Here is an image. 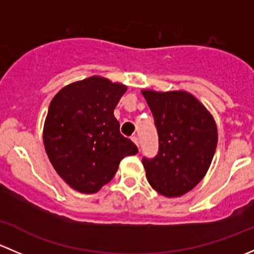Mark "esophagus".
I'll return each instance as SVG.
<instances>
[{"instance_id":"obj_1","label":"esophagus","mask_w":254,"mask_h":254,"mask_svg":"<svg viewBox=\"0 0 254 254\" xmlns=\"http://www.w3.org/2000/svg\"><path fill=\"white\" fill-rule=\"evenodd\" d=\"M131 140H132V141H134L135 143H136L137 146L140 145V139H139V137H137V135H132V136H131Z\"/></svg>"}]
</instances>
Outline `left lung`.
I'll list each match as a JSON object with an SVG mask.
<instances>
[{
	"label": "left lung",
	"mask_w": 254,
	"mask_h": 254,
	"mask_svg": "<svg viewBox=\"0 0 254 254\" xmlns=\"http://www.w3.org/2000/svg\"><path fill=\"white\" fill-rule=\"evenodd\" d=\"M158 135L157 155L143 157L146 177L156 191L172 198L188 193L209 170L217 129L205 107L187 92L142 91Z\"/></svg>",
	"instance_id": "1"
}]
</instances>
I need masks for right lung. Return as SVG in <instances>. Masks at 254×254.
Listing matches in <instances>:
<instances>
[{
  "mask_svg": "<svg viewBox=\"0 0 254 254\" xmlns=\"http://www.w3.org/2000/svg\"><path fill=\"white\" fill-rule=\"evenodd\" d=\"M125 92L124 84L92 76L66 86L51 101L45 150L59 176L81 193L98 191L112 181L120 161L139 151L120 134L114 117Z\"/></svg>",
  "mask_w": 254,
  "mask_h": 254,
  "instance_id": "obj_1",
  "label": "right lung"
}]
</instances>
